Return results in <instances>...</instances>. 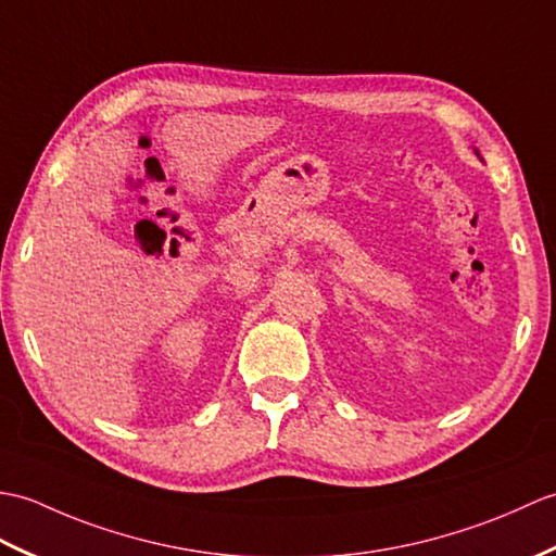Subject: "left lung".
<instances>
[{
	"label": "left lung",
	"instance_id": "obj_1",
	"mask_svg": "<svg viewBox=\"0 0 556 556\" xmlns=\"http://www.w3.org/2000/svg\"><path fill=\"white\" fill-rule=\"evenodd\" d=\"M473 152H476V154H478V150H473ZM478 156H480V154H478Z\"/></svg>",
	"mask_w": 556,
	"mask_h": 556
}]
</instances>
